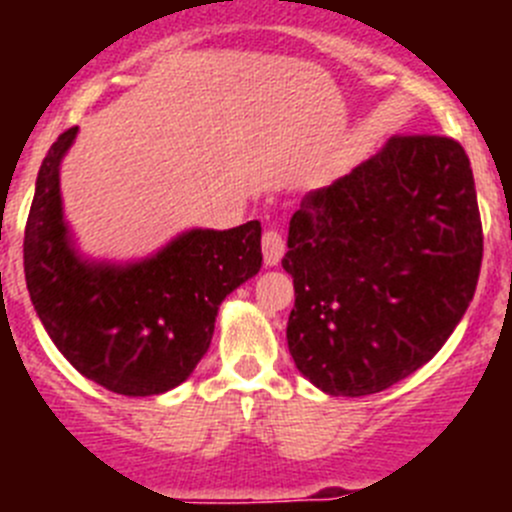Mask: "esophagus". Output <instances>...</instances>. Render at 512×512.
Masks as SVG:
<instances>
[{
	"mask_svg": "<svg viewBox=\"0 0 512 512\" xmlns=\"http://www.w3.org/2000/svg\"><path fill=\"white\" fill-rule=\"evenodd\" d=\"M261 246H264V264L277 266L284 256V238L277 230H266L264 238H261Z\"/></svg>",
	"mask_w": 512,
	"mask_h": 512,
	"instance_id": "obj_1",
	"label": "esophagus"
}]
</instances>
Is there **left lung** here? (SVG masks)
I'll use <instances>...</instances> for the list:
<instances>
[{
    "instance_id": "8db88e82",
    "label": "left lung",
    "mask_w": 512,
    "mask_h": 512,
    "mask_svg": "<svg viewBox=\"0 0 512 512\" xmlns=\"http://www.w3.org/2000/svg\"><path fill=\"white\" fill-rule=\"evenodd\" d=\"M287 343L328 395L382 392L433 359L482 266L469 156L446 135H392L289 220Z\"/></svg>"
}]
</instances>
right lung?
I'll list each match as a JSON object with an SVG mask.
<instances>
[{"label": "right lung", "instance_id": "obj_1", "mask_svg": "<svg viewBox=\"0 0 512 512\" xmlns=\"http://www.w3.org/2000/svg\"><path fill=\"white\" fill-rule=\"evenodd\" d=\"M76 133L58 135L38 171L22 243L27 292L76 372L117 395H161L207 354L220 302L259 274L261 223L187 230L138 264H89L71 246L58 182Z\"/></svg>", "mask_w": 512, "mask_h": 512}]
</instances>
